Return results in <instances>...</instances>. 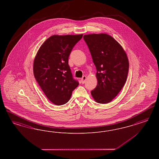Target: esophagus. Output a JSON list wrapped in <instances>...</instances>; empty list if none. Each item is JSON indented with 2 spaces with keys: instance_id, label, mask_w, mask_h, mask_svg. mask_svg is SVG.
<instances>
[{
  "instance_id": "obj_1",
  "label": "esophagus",
  "mask_w": 159,
  "mask_h": 159,
  "mask_svg": "<svg viewBox=\"0 0 159 159\" xmlns=\"http://www.w3.org/2000/svg\"><path fill=\"white\" fill-rule=\"evenodd\" d=\"M86 76H83L82 77V78L81 79V82H82V83H84L85 82V81H86Z\"/></svg>"
}]
</instances>
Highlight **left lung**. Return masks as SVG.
Masks as SVG:
<instances>
[{"instance_id":"8db88e82","label":"left lung","mask_w":159,"mask_h":159,"mask_svg":"<svg viewBox=\"0 0 159 159\" xmlns=\"http://www.w3.org/2000/svg\"><path fill=\"white\" fill-rule=\"evenodd\" d=\"M83 39L97 71V86L91 95L97 102L107 104L126 83L129 71L127 55L122 46L106 33L86 34Z\"/></svg>"}]
</instances>
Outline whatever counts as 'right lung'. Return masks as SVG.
Here are the masks:
<instances>
[{"label":"right lung","mask_w":159,"mask_h":159,"mask_svg":"<svg viewBox=\"0 0 159 159\" xmlns=\"http://www.w3.org/2000/svg\"><path fill=\"white\" fill-rule=\"evenodd\" d=\"M82 36L53 35L46 40L35 57L34 77L46 97L55 105L66 104L79 84L73 77L68 57Z\"/></svg>","instance_id":"1"}]
</instances>
